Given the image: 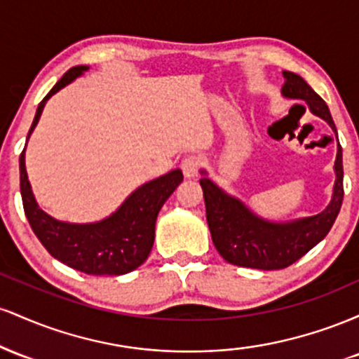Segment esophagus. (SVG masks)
Listing matches in <instances>:
<instances>
[{
  "label": "esophagus",
  "instance_id": "1",
  "mask_svg": "<svg viewBox=\"0 0 359 359\" xmlns=\"http://www.w3.org/2000/svg\"><path fill=\"white\" fill-rule=\"evenodd\" d=\"M201 167V158L196 155H189L185 156L182 160V163H180V168H182L184 175L187 177V179H192V177L197 175V170H199Z\"/></svg>",
  "mask_w": 359,
  "mask_h": 359
}]
</instances>
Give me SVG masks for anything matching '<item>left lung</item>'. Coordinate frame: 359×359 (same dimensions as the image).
<instances>
[{
	"instance_id": "left-lung-1",
	"label": "left lung",
	"mask_w": 359,
	"mask_h": 359,
	"mask_svg": "<svg viewBox=\"0 0 359 359\" xmlns=\"http://www.w3.org/2000/svg\"><path fill=\"white\" fill-rule=\"evenodd\" d=\"M285 82L282 96L302 100L314 116L324 119L332 131H337L327 104L299 74L283 71ZM199 180L204 191L205 216L216 250L228 263L246 269L280 270L302 258L331 231L343 204V148L337 143L334 162V187L324 211L314 216L292 221H269L255 214L243 201L221 189L201 170Z\"/></svg>"
}]
</instances>
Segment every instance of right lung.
<instances>
[{"label": "right lung", "instance_id": "1", "mask_svg": "<svg viewBox=\"0 0 359 359\" xmlns=\"http://www.w3.org/2000/svg\"><path fill=\"white\" fill-rule=\"evenodd\" d=\"M86 71L88 65H76L53 86L36 108L27 142L47 101ZM182 180V170L175 168L135 189L104 219L77 224L55 219L40 209L25 167V148L20 155V192L32 229L53 258L88 275H125L138 269L154 246L156 216Z\"/></svg>", "mask_w": 359, "mask_h": 359}]
</instances>
